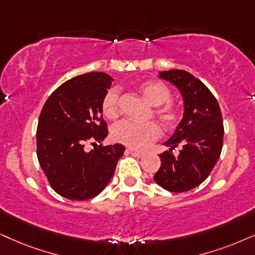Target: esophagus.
<instances>
[{
	"instance_id": "esophagus-1",
	"label": "esophagus",
	"mask_w": 255,
	"mask_h": 255,
	"mask_svg": "<svg viewBox=\"0 0 255 255\" xmlns=\"http://www.w3.org/2000/svg\"><path fill=\"white\" fill-rule=\"evenodd\" d=\"M127 153L130 154V155L133 156H136V157H142L144 154L142 153V151H138V150H135V149H131V148H128L127 149Z\"/></svg>"
}]
</instances>
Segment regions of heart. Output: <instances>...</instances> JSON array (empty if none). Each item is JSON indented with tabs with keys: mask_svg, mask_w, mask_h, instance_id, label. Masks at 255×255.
Masks as SVG:
<instances>
[{
	"mask_svg": "<svg viewBox=\"0 0 255 255\" xmlns=\"http://www.w3.org/2000/svg\"><path fill=\"white\" fill-rule=\"evenodd\" d=\"M137 90L150 105L156 106L155 114L167 127H172L179 120L178 109L169 100L172 92L166 85L156 80H146L137 85ZM102 112L107 119H117L120 114V90L112 88L102 100ZM161 129L155 122H135L126 120L115 125L112 136L117 142L133 149H144L160 136Z\"/></svg>",
	"mask_w": 255,
	"mask_h": 255,
	"instance_id": "obj_1",
	"label": "heart"
}]
</instances>
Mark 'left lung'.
<instances>
[{"instance_id":"1","label":"left lung","mask_w":255,"mask_h":255,"mask_svg":"<svg viewBox=\"0 0 255 255\" xmlns=\"http://www.w3.org/2000/svg\"><path fill=\"white\" fill-rule=\"evenodd\" d=\"M160 79L175 86L183 100V117L166 141L169 150L160 154L161 167L154 175L157 185L168 192L191 191L211 174L220 157L224 124L217 99L204 83L185 70L159 72ZM179 144L178 157L171 153Z\"/></svg>"}]
</instances>
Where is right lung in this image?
Returning <instances> with one entry per match:
<instances>
[{
    "instance_id": "1",
    "label": "right lung",
    "mask_w": 255,
    "mask_h": 255,
    "mask_svg": "<svg viewBox=\"0 0 255 255\" xmlns=\"http://www.w3.org/2000/svg\"><path fill=\"white\" fill-rule=\"evenodd\" d=\"M114 81L101 72L87 73L62 83L42 108L36 131L37 159L51 188L69 200L100 194L126 148L120 143L85 150L89 141L108 135L102 100Z\"/></svg>"
}]
</instances>
